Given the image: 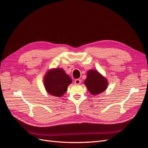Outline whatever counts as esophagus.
Instances as JSON below:
<instances>
[{"instance_id": "esophagus-1", "label": "esophagus", "mask_w": 148, "mask_h": 148, "mask_svg": "<svg viewBox=\"0 0 148 148\" xmlns=\"http://www.w3.org/2000/svg\"><path fill=\"white\" fill-rule=\"evenodd\" d=\"M74 83H75V84H77V85L79 84L80 83H81V79H75V82H74Z\"/></svg>"}]
</instances>
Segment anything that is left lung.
Masks as SVG:
<instances>
[{"label":"left lung","mask_w":148,"mask_h":148,"mask_svg":"<svg viewBox=\"0 0 148 148\" xmlns=\"http://www.w3.org/2000/svg\"><path fill=\"white\" fill-rule=\"evenodd\" d=\"M84 84L92 95H98L106 90L108 86L107 79L96 70H89Z\"/></svg>","instance_id":"obj_1"}]
</instances>
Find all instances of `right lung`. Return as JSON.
<instances>
[{"mask_svg": "<svg viewBox=\"0 0 148 148\" xmlns=\"http://www.w3.org/2000/svg\"><path fill=\"white\" fill-rule=\"evenodd\" d=\"M44 85L47 92L56 97H62L66 92L72 80L62 68L49 70L44 77Z\"/></svg>", "mask_w": 148, "mask_h": 148, "instance_id": "obj_1", "label": "right lung"}]
</instances>
